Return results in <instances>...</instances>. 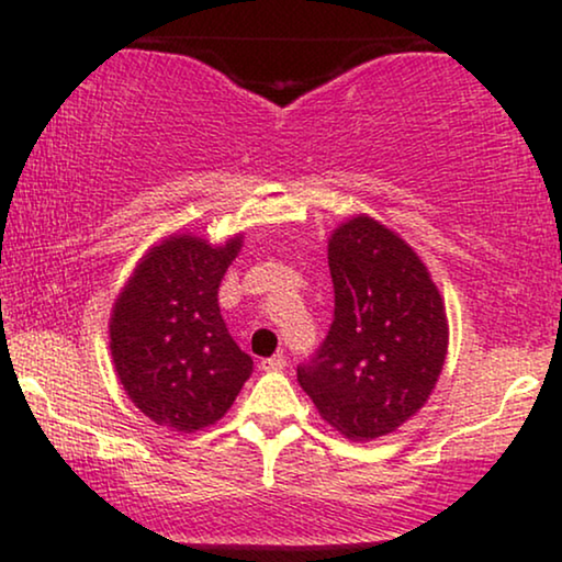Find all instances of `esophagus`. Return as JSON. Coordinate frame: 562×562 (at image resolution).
Wrapping results in <instances>:
<instances>
[{"mask_svg":"<svg viewBox=\"0 0 562 562\" xmlns=\"http://www.w3.org/2000/svg\"><path fill=\"white\" fill-rule=\"evenodd\" d=\"M260 368H263V371H283V368H286V356H283V352H276L271 358H263L260 360Z\"/></svg>","mask_w":562,"mask_h":562,"instance_id":"esophagus-1","label":"esophagus"}]
</instances>
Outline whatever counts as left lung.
I'll use <instances>...</instances> for the list:
<instances>
[{
  "label": "left lung",
  "instance_id": "left-lung-1",
  "mask_svg": "<svg viewBox=\"0 0 562 562\" xmlns=\"http://www.w3.org/2000/svg\"><path fill=\"white\" fill-rule=\"evenodd\" d=\"M335 312L296 366L322 417L350 440L394 432L432 394L448 352L440 291L402 237L356 217L329 240Z\"/></svg>",
  "mask_w": 562,
  "mask_h": 562
}]
</instances>
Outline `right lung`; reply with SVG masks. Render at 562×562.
Returning a JSON list of instances; mask_svg holds the SVG:
<instances>
[{"mask_svg": "<svg viewBox=\"0 0 562 562\" xmlns=\"http://www.w3.org/2000/svg\"><path fill=\"white\" fill-rule=\"evenodd\" d=\"M240 243L212 248L191 235L168 237L114 304L110 348L120 383L145 417L176 432L225 417L252 371L217 304Z\"/></svg>", "mask_w": 562, "mask_h": 562, "instance_id": "add662e5", "label": "right lung"}]
</instances>
